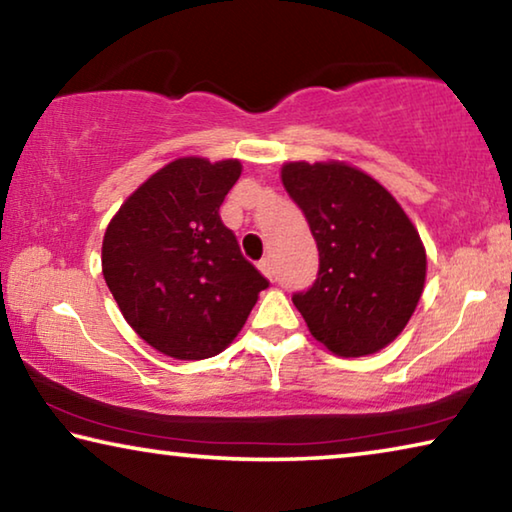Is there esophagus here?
Here are the masks:
<instances>
[{
  "mask_svg": "<svg viewBox=\"0 0 512 512\" xmlns=\"http://www.w3.org/2000/svg\"><path fill=\"white\" fill-rule=\"evenodd\" d=\"M257 266H259V271H262V273L268 277V280H273V273H275V271H273V262H271V257H264L262 262H259Z\"/></svg>",
  "mask_w": 512,
  "mask_h": 512,
  "instance_id": "34e87169",
  "label": "esophagus"
}]
</instances>
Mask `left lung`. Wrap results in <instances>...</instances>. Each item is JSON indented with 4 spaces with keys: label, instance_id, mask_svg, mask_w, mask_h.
Returning a JSON list of instances; mask_svg holds the SVG:
<instances>
[{
    "label": "left lung",
    "instance_id": "left-lung-1",
    "mask_svg": "<svg viewBox=\"0 0 512 512\" xmlns=\"http://www.w3.org/2000/svg\"><path fill=\"white\" fill-rule=\"evenodd\" d=\"M282 185L318 246V277L293 305L314 339L339 357L395 341L424 289L427 253L400 203L345 162H289Z\"/></svg>",
    "mask_w": 512,
    "mask_h": 512
}]
</instances>
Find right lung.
Instances as JSON below:
<instances>
[{"label": "right lung", "mask_w": 512, "mask_h": 512, "mask_svg": "<svg viewBox=\"0 0 512 512\" xmlns=\"http://www.w3.org/2000/svg\"><path fill=\"white\" fill-rule=\"evenodd\" d=\"M239 176V160H173L126 198L103 237L112 298L128 325L167 357L223 352L268 287L219 214Z\"/></svg>", "instance_id": "1"}]
</instances>
